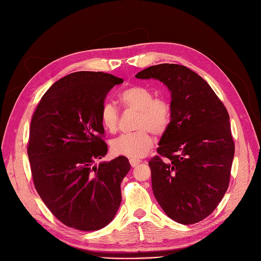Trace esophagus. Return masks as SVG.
I'll return each instance as SVG.
<instances>
[{"mask_svg": "<svg viewBox=\"0 0 261 261\" xmlns=\"http://www.w3.org/2000/svg\"><path fill=\"white\" fill-rule=\"evenodd\" d=\"M140 162H141L140 160L134 159V158H130V159H129V163H130V165H132V168H136Z\"/></svg>", "mask_w": 261, "mask_h": 261, "instance_id": "esophagus-1", "label": "esophagus"}]
</instances>
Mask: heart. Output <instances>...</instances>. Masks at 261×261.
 Masks as SVG:
<instances>
[{"label": "heart", "instance_id": "heart-1", "mask_svg": "<svg viewBox=\"0 0 261 261\" xmlns=\"http://www.w3.org/2000/svg\"><path fill=\"white\" fill-rule=\"evenodd\" d=\"M122 103L128 109L138 111L136 128L138 130L123 134L111 143L115 154L129 158L145 155L152 147L153 140L150 132L161 135L168 128L171 120V108L167 101L155 98L153 91L144 86H132L120 94ZM100 120L103 127L114 133L118 126V112L111 102L102 106Z\"/></svg>", "mask_w": 261, "mask_h": 261}]
</instances>
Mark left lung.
Wrapping results in <instances>:
<instances>
[{
	"label": "left lung",
	"instance_id": "1",
	"mask_svg": "<svg viewBox=\"0 0 261 261\" xmlns=\"http://www.w3.org/2000/svg\"><path fill=\"white\" fill-rule=\"evenodd\" d=\"M135 77L162 82L171 92L170 124L159 155L149 161L153 195L175 222H199L228 187L235 150L230 116L208 83L186 66L165 63Z\"/></svg>",
	"mask_w": 261,
	"mask_h": 261
}]
</instances>
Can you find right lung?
I'll return each mask as SVG.
<instances>
[{"mask_svg":"<svg viewBox=\"0 0 261 261\" xmlns=\"http://www.w3.org/2000/svg\"><path fill=\"white\" fill-rule=\"evenodd\" d=\"M122 83L102 72L69 74L43 94L31 120L28 158L35 187L54 217L76 230H100L120 208L128 159L94 161L108 152L102 106Z\"/></svg>","mask_w":261,"mask_h":261,"instance_id":"obj_1","label":"right lung"}]
</instances>
